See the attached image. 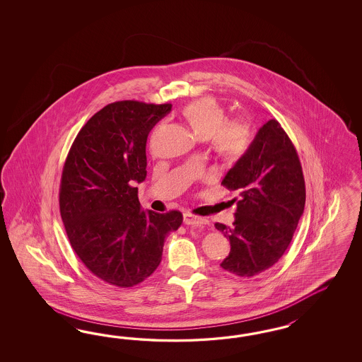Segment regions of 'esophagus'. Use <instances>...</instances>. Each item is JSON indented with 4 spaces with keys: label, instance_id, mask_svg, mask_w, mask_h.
Returning a JSON list of instances; mask_svg holds the SVG:
<instances>
[{
    "label": "esophagus",
    "instance_id": "1",
    "mask_svg": "<svg viewBox=\"0 0 362 362\" xmlns=\"http://www.w3.org/2000/svg\"><path fill=\"white\" fill-rule=\"evenodd\" d=\"M183 221H185V224H187V226H195V227H202V226L207 224V220L195 216V215H192L189 212H186L183 215Z\"/></svg>",
    "mask_w": 362,
    "mask_h": 362
}]
</instances>
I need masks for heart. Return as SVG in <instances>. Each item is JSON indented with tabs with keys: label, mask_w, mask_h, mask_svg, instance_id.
Wrapping results in <instances>:
<instances>
[{
	"label": "heart",
	"mask_w": 362,
	"mask_h": 362,
	"mask_svg": "<svg viewBox=\"0 0 362 362\" xmlns=\"http://www.w3.org/2000/svg\"><path fill=\"white\" fill-rule=\"evenodd\" d=\"M183 117L199 139L211 138L212 148L227 159H238L251 143V130L241 119L226 121V111L212 97L188 103Z\"/></svg>",
	"instance_id": "1"
}]
</instances>
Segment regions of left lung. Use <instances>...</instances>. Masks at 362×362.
<instances>
[{"label":"left lung","instance_id":"obj_1","mask_svg":"<svg viewBox=\"0 0 362 362\" xmlns=\"http://www.w3.org/2000/svg\"><path fill=\"white\" fill-rule=\"evenodd\" d=\"M221 185L236 191L235 221L216 230L230 239V255L220 267L240 277L271 268L284 255L305 207V182L293 143L271 119Z\"/></svg>","mask_w":362,"mask_h":362}]
</instances>
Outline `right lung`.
Wrapping results in <instances>:
<instances>
[{
    "instance_id": "1",
    "label": "right lung",
    "mask_w": 362,
    "mask_h": 362,
    "mask_svg": "<svg viewBox=\"0 0 362 362\" xmlns=\"http://www.w3.org/2000/svg\"><path fill=\"white\" fill-rule=\"evenodd\" d=\"M173 105L110 103L78 132L67 153L59 211L73 250L91 274L115 286L142 283L162 260L179 211H143L136 183L146 179V143Z\"/></svg>"
}]
</instances>
